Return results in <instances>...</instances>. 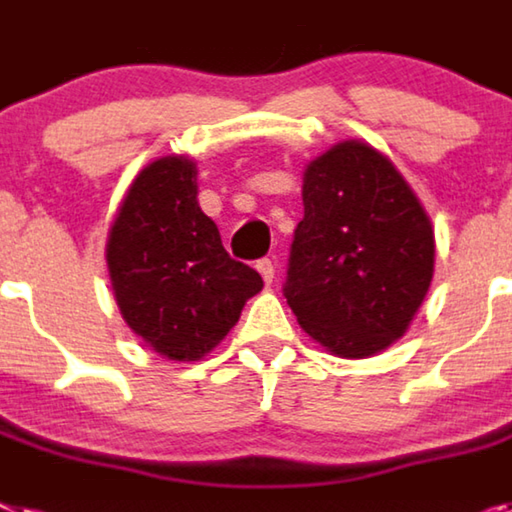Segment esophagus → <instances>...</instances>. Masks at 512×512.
Returning a JSON list of instances; mask_svg holds the SVG:
<instances>
[{
    "label": "esophagus",
    "instance_id": "obj_1",
    "mask_svg": "<svg viewBox=\"0 0 512 512\" xmlns=\"http://www.w3.org/2000/svg\"><path fill=\"white\" fill-rule=\"evenodd\" d=\"M257 270H260L263 281L270 286V283H273V278H276V265L270 263V260H260V263H257Z\"/></svg>",
    "mask_w": 512,
    "mask_h": 512
}]
</instances>
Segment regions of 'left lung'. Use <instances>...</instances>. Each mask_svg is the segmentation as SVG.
Wrapping results in <instances>:
<instances>
[{
  "label": "left lung",
  "instance_id": "obj_1",
  "mask_svg": "<svg viewBox=\"0 0 512 512\" xmlns=\"http://www.w3.org/2000/svg\"><path fill=\"white\" fill-rule=\"evenodd\" d=\"M286 302L315 343L367 359L406 336L435 276V229L385 153L343 140L307 163Z\"/></svg>",
  "mask_w": 512,
  "mask_h": 512
}]
</instances>
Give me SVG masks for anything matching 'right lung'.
<instances>
[{"mask_svg":"<svg viewBox=\"0 0 512 512\" xmlns=\"http://www.w3.org/2000/svg\"><path fill=\"white\" fill-rule=\"evenodd\" d=\"M106 268L127 328L171 362L210 354L263 291L260 273L231 260L197 203V163L176 153L150 161L124 192Z\"/></svg>","mask_w":512,"mask_h":512,"instance_id":"add662e5","label":"right lung"}]
</instances>
